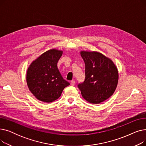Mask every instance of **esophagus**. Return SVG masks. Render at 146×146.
Listing matches in <instances>:
<instances>
[{
	"instance_id": "34e87169",
	"label": "esophagus",
	"mask_w": 146,
	"mask_h": 146,
	"mask_svg": "<svg viewBox=\"0 0 146 146\" xmlns=\"http://www.w3.org/2000/svg\"><path fill=\"white\" fill-rule=\"evenodd\" d=\"M75 85V81L74 80H72L70 82V85L71 86H74Z\"/></svg>"
}]
</instances>
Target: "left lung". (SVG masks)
<instances>
[{"label": "left lung", "instance_id": "obj_1", "mask_svg": "<svg viewBox=\"0 0 146 146\" xmlns=\"http://www.w3.org/2000/svg\"><path fill=\"white\" fill-rule=\"evenodd\" d=\"M85 64V79L78 85L83 98L91 104H100L111 96L118 82L117 66L97 51H81Z\"/></svg>", "mask_w": 146, "mask_h": 146}]
</instances>
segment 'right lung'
I'll return each mask as SVG.
<instances>
[{
  "label": "right lung",
  "instance_id": "obj_1",
  "mask_svg": "<svg viewBox=\"0 0 146 146\" xmlns=\"http://www.w3.org/2000/svg\"><path fill=\"white\" fill-rule=\"evenodd\" d=\"M63 51L51 49L33 61L28 68V87L38 100L50 103L57 99L63 89L70 85L63 79L57 68Z\"/></svg>",
  "mask_w": 146,
  "mask_h": 146
}]
</instances>
